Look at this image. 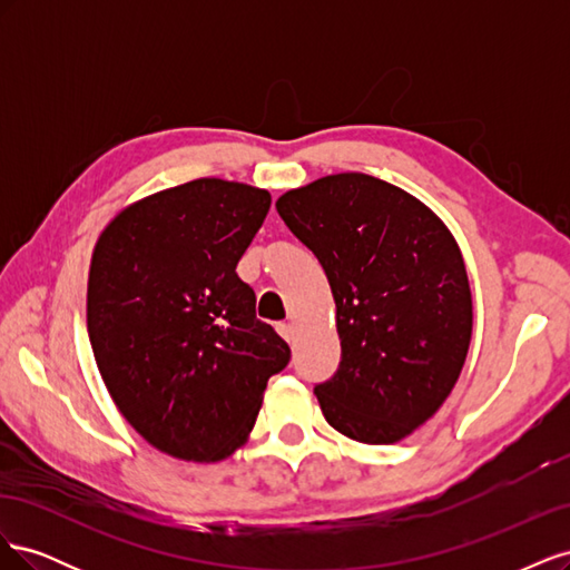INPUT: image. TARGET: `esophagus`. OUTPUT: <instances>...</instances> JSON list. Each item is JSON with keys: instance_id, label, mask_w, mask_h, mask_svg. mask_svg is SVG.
Returning <instances> with one entry per match:
<instances>
[{"instance_id": "1", "label": "esophagus", "mask_w": 570, "mask_h": 570, "mask_svg": "<svg viewBox=\"0 0 570 570\" xmlns=\"http://www.w3.org/2000/svg\"><path fill=\"white\" fill-rule=\"evenodd\" d=\"M275 331H278V333H281L285 340H287V342L292 340V333H295V331H292V325H289V323H285V321H283V323H278V325H275Z\"/></svg>"}]
</instances>
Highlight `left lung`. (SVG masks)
Returning <instances> with one entry per match:
<instances>
[{
	"label": "left lung",
	"instance_id": "left-lung-1",
	"mask_svg": "<svg viewBox=\"0 0 570 570\" xmlns=\"http://www.w3.org/2000/svg\"><path fill=\"white\" fill-rule=\"evenodd\" d=\"M316 254L337 306L342 361L314 387L325 421L364 444L400 442L444 404L473 333V299L450 228L366 174L325 176L275 202Z\"/></svg>",
	"mask_w": 570,
	"mask_h": 570
}]
</instances>
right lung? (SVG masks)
Instances as JSON below:
<instances>
[{"label":"right lung","mask_w":570,"mask_h":570,"mask_svg":"<svg viewBox=\"0 0 570 570\" xmlns=\"http://www.w3.org/2000/svg\"><path fill=\"white\" fill-rule=\"evenodd\" d=\"M271 195L199 178L161 189L101 230L88 281V333L114 404L159 452L209 463L252 433L287 342L256 318L237 262Z\"/></svg>","instance_id":"1"}]
</instances>
